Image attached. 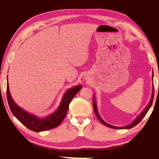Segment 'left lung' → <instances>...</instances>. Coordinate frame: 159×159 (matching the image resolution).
<instances>
[{
    "label": "left lung",
    "mask_w": 159,
    "mask_h": 159,
    "mask_svg": "<svg viewBox=\"0 0 159 159\" xmlns=\"http://www.w3.org/2000/svg\"><path fill=\"white\" fill-rule=\"evenodd\" d=\"M153 94H154V89L153 90V95H152V97H151V101H150L149 102V104L146 106V108H145L144 111L141 113V114L139 115V116L137 117V118L134 119V120L132 121V123L131 124V125H129L127 126H125V127H115V126H112V125H108V124H107L106 122H105L103 119H102V118L101 116H100V115L98 114V110H97V106H96V103H95V99L93 98V108H94V112L95 115H96V116L98 117V119H99V121H101V122L103 124V125L107 126V127H110V128H113V129H130V128H132L134 127V126H136L137 125H138V123H140V121L142 120V119H143V117H144L145 115H146V114L148 113V110L150 109V108H151V106H152V103H153Z\"/></svg>",
    "instance_id": "1"
}]
</instances>
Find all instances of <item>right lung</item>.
Listing matches in <instances>:
<instances>
[{
  "label": "right lung",
  "instance_id": "right-lung-1",
  "mask_svg": "<svg viewBox=\"0 0 159 159\" xmlns=\"http://www.w3.org/2000/svg\"><path fill=\"white\" fill-rule=\"evenodd\" d=\"M81 89L82 86L78 85L67 90L63 98L58 109L51 116H47L44 119L38 118L33 115L28 114L21 108H19L14 103L11 96L8 84H7V89H6V94H7L8 106L14 116L30 130L34 132H41L55 128L62 122L68 111L69 103Z\"/></svg>",
  "mask_w": 159,
  "mask_h": 159
}]
</instances>
